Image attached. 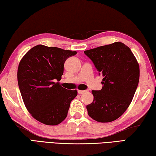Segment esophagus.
<instances>
[{
    "instance_id": "34e87169",
    "label": "esophagus",
    "mask_w": 156,
    "mask_h": 156,
    "mask_svg": "<svg viewBox=\"0 0 156 156\" xmlns=\"http://www.w3.org/2000/svg\"><path fill=\"white\" fill-rule=\"evenodd\" d=\"M86 91H87L86 90H78V91L79 94H84V93H85Z\"/></svg>"
}]
</instances>
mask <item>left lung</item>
Returning <instances> with one entry per match:
<instances>
[{
    "mask_svg": "<svg viewBox=\"0 0 156 156\" xmlns=\"http://www.w3.org/2000/svg\"><path fill=\"white\" fill-rule=\"evenodd\" d=\"M84 53L103 76L102 89L91 91L94 98L87 105L88 115L99 122H112L132 101L139 83L138 63L131 49L120 42Z\"/></svg>",
    "mask_w": 156,
    "mask_h": 156,
    "instance_id": "left-lung-1",
    "label": "left lung"
}]
</instances>
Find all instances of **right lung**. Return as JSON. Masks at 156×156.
<instances>
[{"mask_svg": "<svg viewBox=\"0 0 156 156\" xmlns=\"http://www.w3.org/2000/svg\"><path fill=\"white\" fill-rule=\"evenodd\" d=\"M76 51L38 44L28 51L18 68V83L28 112L39 122L57 125L67 115L76 90L63 88L60 81L64 64Z\"/></svg>", "mask_w": 156, "mask_h": 156, "instance_id": "add662e5", "label": "right lung"}]
</instances>
